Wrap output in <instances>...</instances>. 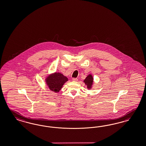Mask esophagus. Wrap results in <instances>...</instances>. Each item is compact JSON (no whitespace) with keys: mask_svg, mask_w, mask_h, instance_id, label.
I'll return each instance as SVG.
<instances>
[{"mask_svg":"<svg viewBox=\"0 0 146 146\" xmlns=\"http://www.w3.org/2000/svg\"><path fill=\"white\" fill-rule=\"evenodd\" d=\"M74 82H77L78 81V79L76 78H73L72 79Z\"/></svg>","mask_w":146,"mask_h":146,"instance_id":"34e87169","label":"esophagus"}]
</instances>
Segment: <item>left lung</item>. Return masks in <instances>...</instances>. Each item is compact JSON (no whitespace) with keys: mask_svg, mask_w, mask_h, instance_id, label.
<instances>
[{"mask_svg":"<svg viewBox=\"0 0 146 146\" xmlns=\"http://www.w3.org/2000/svg\"><path fill=\"white\" fill-rule=\"evenodd\" d=\"M84 82L87 86V88L88 90L92 89L93 85L94 78L93 76L91 74H89L85 80H84Z\"/></svg>","mask_w":146,"mask_h":146,"instance_id":"8db88e82","label":"left lung"}]
</instances>
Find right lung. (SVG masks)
Returning <instances> with one entry per match:
<instances>
[{"label": "right lung", "mask_w": 146, "mask_h": 146, "mask_svg": "<svg viewBox=\"0 0 146 146\" xmlns=\"http://www.w3.org/2000/svg\"><path fill=\"white\" fill-rule=\"evenodd\" d=\"M45 80L50 90L57 93L61 90L64 83L68 81V79L62 74L56 72L48 75Z\"/></svg>", "instance_id": "add662e5"}]
</instances>
